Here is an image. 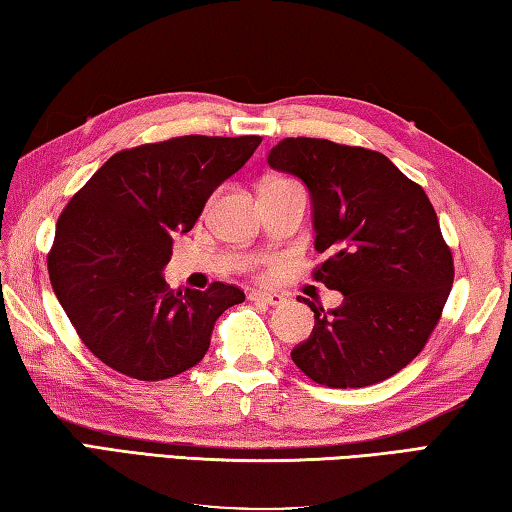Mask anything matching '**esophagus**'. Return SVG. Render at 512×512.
Masks as SVG:
<instances>
[{
  "label": "esophagus",
  "mask_w": 512,
  "mask_h": 512,
  "mask_svg": "<svg viewBox=\"0 0 512 512\" xmlns=\"http://www.w3.org/2000/svg\"><path fill=\"white\" fill-rule=\"evenodd\" d=\"M249 301L254 303H267V306H281L285 297L281 292H265V290H251Z\"/></svg>",
  "instance_id": "obj_1"
}]
</instances>
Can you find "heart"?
I'll list each match as a JSON object with an SVG mask.
<instances>
[{
    "label": "heart",
    "instance_id": "1",
    "mask_svg": "<svg viewBox=\"0 0 512 512\" xmlns=\"http://www.w3.org/2000/svg\"><path fill=\"white\" fill-rule=\"evenodd\" d=\"M281 182H285V179H274V182H270V184H281Z\"/></svg>",
    "mask_w": 512,
    "mask_h": 512
}]
</instances>
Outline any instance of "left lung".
I'll return each instance as SVG.
<instances>
[{"label": "left lung", "instance_id": "obj_1", "mask_svg": "<svg viewBox=\"0 0 512 512\" xmlns=\"http://www.w3.org/2000/svg\"><path fill=\"white\" fill-rule=\"evenodd\" d=\"M267 164L301 177L312 195V279L344 294L335 310L303 299L315 328L292 360L312 382L362 389L423 351L454 283L452 249L423 186L378 150L288 137Z\"/></svg>", "mask_w": 512, "mask_h": 512}]
</instances>
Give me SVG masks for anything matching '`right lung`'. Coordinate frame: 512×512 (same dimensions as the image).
<instances>
[{"label": "right lung", "mask_w": 512, "mask_h": 512, "mask_svg": "<svg viewBox=\"0 0 512 512\" xmlns=\"http://www.w3.org/2000/svg\"><path fill=\"white\" fill-rule=\"evenodd\" d=\"M261 137L186 134L116 152L62 209L47 265L71 326L98 360L159 382L202 360L242 290H170L173 236L191 231L209 195L245 166Z\"/></svg>", "instance_id": "obj_1"}]
</instances>
